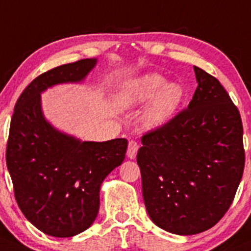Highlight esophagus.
I'll return each mask as SVG.
<instances>
[{"label":"esophagus","instance_id":"esophagus-1","mask_svg":"<svg viewBox=\"0 0 251 251\" xmlns=\"http://www.w3.org/2000/svg\"><path fill=\"white\" fill-rule=\"evenodd\" d=\"M138 143L136 141L128 142V148H127V157L128 159H134L137 155V151H138Z\"/></svg>","mask_w":251,"mask_h":251}]
</instances>
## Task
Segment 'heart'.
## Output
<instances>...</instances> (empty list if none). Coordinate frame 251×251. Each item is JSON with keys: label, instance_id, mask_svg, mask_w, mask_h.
I'll list each match as a JSON object with an SVG mask.
<instances>
[{"label": "heart", "instance_id": "b5f03b06", "mask_svg": "<svg viewBox=\"0 0 251 251\" xmlns=\"http://www.w3.org/2000/svg\"><path fill=\"white\" fill-rule=\"evenodd\" d=\"M184 99L183 86L167 81L157 73H147L120 84L115 100L124 109L138 107L147 102L142 121L148 128H159L172 120Z\"/></svg>", "mask_w": 251, "mask_h": 251}]
</instances>
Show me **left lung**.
<instances>
[{
	"mask_svg": "<svg viewBox=\"0 0 251 251\" xmlns=\"http://www.w3.org/2000/svg\"><path fill=\"white\" fill-rule=\"evenodd\" d=\"M194 70L199 86L188 109L144 134L137 154L148 214L180 236L209 230L225 215L245 161L238 109L218 79Z\"/></svg>",
	"mask_w": 251,
	"mask_h": 251,
	"instance_id": "1",
	"label": "left lung"
}]
</instances>
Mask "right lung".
Returning <instances> with one entry per match:
<instances>
[{
	"label": "right lung",
	"instance_id": "1",
	"mask_svg": "<svg viewBox=\"0 0 251 251\" xmlns=\"http://www.w3.org/2000/svg\"><path fill=\"white\" fill-rule=\"evenodd\" d=\"M97 59L59 66L28 84L15 104L6 162L25 218L48 236L72 237L92 225L105 176L125 159L127 141H81L55 128L41 94L59 84L81 83Z\"/></svg>",
	"mask_w": 251,
	"mask_h": 251
}]
</instances>
